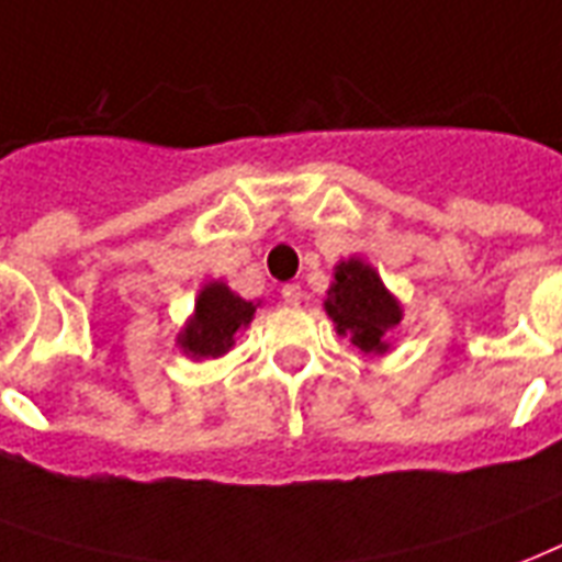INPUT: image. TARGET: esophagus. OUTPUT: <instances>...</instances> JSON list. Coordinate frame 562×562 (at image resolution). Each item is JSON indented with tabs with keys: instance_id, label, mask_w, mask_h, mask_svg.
<instances>
[{
	"instance_id": "34e87169",
	"label": "esophagus",
	"mask_w": 562,
	"mask_h": 562,
	"mask_svg": "<svg viewBox=\"0 0 562 562\" xmlns=\"http://www.w3.org/2000/svg\"><path fill=\"white\" fill-rule=\"evenodd\" d=\"M282 300H285L289 306H300V300H303V289H300L297 282H289V285H282Z\"/></svg>"
}]
</instances>
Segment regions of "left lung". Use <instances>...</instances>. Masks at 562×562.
<instances>
[{
    "mask_svg": "<svg viewBox=\"0 0 562 562\" xmlns=\"http://www.w3.org/2000/svg\"><path fill=\"white\" fill-rule=\"evenodd\" d=\"M336 280L329 285L324 310L336 324L338 336H350V341L357 345L362 353H385L389 350V329L401 324V303H397L383 280L376 277L371 265L362 259H348L338 262Z\"/></svg>",
    "mask_w": 562,
    "mask_h": 562,
    "instance_id": "8db88e82",
    "label": "left lung"
}]
</instances>
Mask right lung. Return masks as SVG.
I'll return each instance as SVG.
<instances>
[{
  "label": "right lung",
  "instance_id": "1",
  "mask_svg": "<svg viewBox=\"0 0 562 562\" xmlns=\"http://www.w3.org/2000/svg\"><path fill=\"white\" fill-rule=\"evenodd\" d=\"M259 303L238 297L226 282H209L194 303V315L179 333L177 345L191 359H217L235 345V333L256 315Z\"/></svg>",
  "mask_w": 562,
  "mask_h": 562
}]
</instances>
